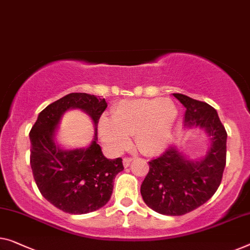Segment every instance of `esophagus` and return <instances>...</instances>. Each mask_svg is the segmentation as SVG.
Wrapping results in <instances>:
<instances>
[{"mask_svg": "<svg viewBox=\"0 0 250 250\" xmlns=\"http://www.w3.org/2000/svg\"><path fill=\"white\" fill-rule=\"evenodd\" d=\"M133 161L132 158H129V157H126V158H124V166L125 167H129V165H130V163H131Z\"/></svg>", "mask_w": 250, "mask_h": 250, "instance_id": "1", "label": "esophagus"}]
</instances>
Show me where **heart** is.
Segmentation results:
<instances>
[{"mask_svg": "<svg viewBox=\"0 0 250 250\" xmlns=\"http://www.w3.org/2000/svg\"><path fill=\"white\" fill-rule=\"evenodd\" d=\"M176 119L177 109L169 99L124 100L112 107L111 120H100L99 135L113 152L124 151L135 136L141 154L157 156L168 147Z\"/></svg>", "mask_w": 250, "mask_h": 250, "instance_id": "1", "label": "heart"}]
</instances>
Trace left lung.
Segmentation results:
<instances>
[{"label":"left lung","instance_id":"left-lung-1","mask_svg":"<svg viewBox=\"0 0 250 250\" xmlns=\"http://www.w3.org/2000/svg\"><path fill=\"white\" fill-rule=\"evenodd\" d=\"M173 95L185 107L184 128L206 132L207 151L189 158L173 144L163 156L149 162L140 192L147 206L165 215H183L210 200L221 183L226 166L227 132L218 112L208 103L180 93Z\"/></svg>","mask_w":250,"mask_h":250}]
</instances>
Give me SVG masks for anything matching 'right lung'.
<instances>
[{
	"instance_id": "obj_1",
	"label": "right lung",
	"mask_w": 250,
	"mask_h": 250,
	"mask_svg": "<svg viewBox=\"0 0 250 250\" xmlns=\"http://www.w3.org/2000/svg\"><path fill=\"white\" fill-rule=\"evenodd\" d=\"M105 99L86 93H70L39 113L30 131L32 174L48 202L70 214L99 210L111 199L113 180L124 170L121 158L109 159L98 144L99 119L106 109ZM70 109L87 114L95 137L84 148H66L58 143L60 120Z\"/></svg>"
}]
</instances>
